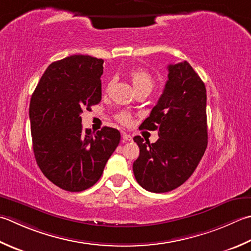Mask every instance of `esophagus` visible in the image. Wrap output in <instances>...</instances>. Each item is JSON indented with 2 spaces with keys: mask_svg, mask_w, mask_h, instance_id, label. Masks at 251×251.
<instances>
[{
  "mask_svg": "<svg viewBox=\"0 0 251 251\" xmlns=\"http://www.w3.org/2000/svg\"><path fill=\"white\" fill-rule=\"evenodd\" d=\"M122 138H123V142H126V141H131L132 140V137L130 134H126V132H124V134L122 135Z\"/></svg>",
  "mask_w": 251,
  "mask_h": 251,
  "instance_id": "1",
  "label": "esophagus"
}]
</instances>
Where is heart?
Instances as JSON below:
<instances>
[{"mask_svg":"<svg viewBox=\"0 0 251 251\" xmlns=\"http://www.w3.org/2000/svg\"><path fill=\"white\" fill-rule=\"evenodd\" d=\"M128 77L131 81V85L134 87L135 91H151L152 88L154 86V79L151 74L144 70V68H134L128 73ZM112 82H109L106 86V90L111 87ZM117 122H120L123 125H129L131 122V116L129 113L127 112H121L116 115Z\"/></svg>","mask_w":251,"mask_h":251,"instance_id":"1","label":"heart"}]
</instances>
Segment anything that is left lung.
Masks as SVG:
<instances>
[{"label": "left lung", "mask_w": 251, "mask_h": 251, "mask_svg": "<svg viewBox=\"0 0 251 251\" xmlns=\"http://www.w3.org/2000/svg\"><path fill=\"white\" fill-rule=\"evenodd\" d=\"M169 79L156 105L139 128L158 130L154 144L134 137L140 153L134 175L142 188L168 193L187 180L208 145L207 90L187 62L171 64Z\"/></svg>", "instance_id": "obj_1"}]
</instances>
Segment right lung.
Here are the masks:
<instances>
[{"mask_svg": "<svg viewBox=\"0 0 251 251\" xmlns=\"http://www.w3.org/2000/svg\"><path fill=\"white\" fill-rule=\"evenodd\" d=\"M103 60L72 55L49 65L30 105L33 153L46 177L67 191H82L100 179L121 140L120 131L103 127L82 130V111L101 101Z\"/></svg>", "mask_w": 251, "mask_h": 251, "instance_id": "obj_1", "label": "right lung"}]
</instances>
